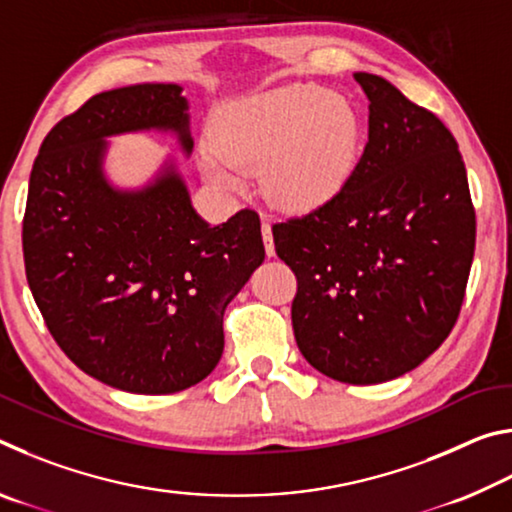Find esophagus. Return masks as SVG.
I'll use <instances>...</instances> for the list:
<instances>
[{
    "label": "esophagus",
    "instance_id": "obj_1",
    "mask_svg": "<svg viewBox=\"0 0 512 512\" xmlns=\"http://www.w3.org/2000/svg\"><path fill=\"white\" fill-rule=\"evenodd\" d=\"M262 237H264V248H266V255L273 257L275 255V244H273V228L271 223L264 221L262 223Z\"/></svg>",
    "mask_w": 512,
    "mask_h": 512
}]
</instances>
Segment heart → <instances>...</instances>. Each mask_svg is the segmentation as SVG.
Here are the masks:
<instances>
[{
    "instance_id": "obj_1",
    "label": "heart",
    "mask_w": 512,
    "mask_h": 512,
    "mask_svg": "<svg viewBox=\"0 0 512 512\" xmlns=\"http://www.w3.org/2000/svg\"><path fill=\"white\" fill-rule=\"evenodd\" d=\"M214 146L203 171L225 192H241L244 169L262 167L268 198L284 210L327 205L357 169L363 126L357 108L323 85L293 83L250 94L216 110Z\"/></svg>"
}]
</instances>
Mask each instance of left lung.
Listing matches in <instances>:
<instances>
[{
    "instance_id": "obj_1",
    "label": "left lung",
    "mask_w": 512,
    "mask_h": 512,
    "mask_svg": "<svg viewBox=\"0 0 512 512\" xmlns=\"http://www.w3.org/2000/svg\"><path fill=\"white\" fill-rule=\"evenodd\" d=\"M370 101L368 144L327 205L273 225L298 277L296 343L343 384H381L431 357L465 298L476 239L454 135L377 74H354Z\"/></svg>"
}]
</instances>
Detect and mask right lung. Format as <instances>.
Masks as SVG:
<instances>
[{
    "mask_svg": "<svg viewBox=\"0 0 512 512\" xmlns=\"http://www.w3.org/2000/svg\"><path fill=\"white\" fill-rule=\"evenodd\" d=\"M151 131L192 155L180 85L101 92L60 119L33 162L22 225L29 287L60 350L137 395L178 393L210 375L223 311L266 255L259 216L207 223L171 155L140 187L108 176L110 137Z\"/></svg>",
    "mask_w": 512,
    "mask_h": 512,
    "instance_id": "1",
    "label": "right lung"
}]
</instances>
